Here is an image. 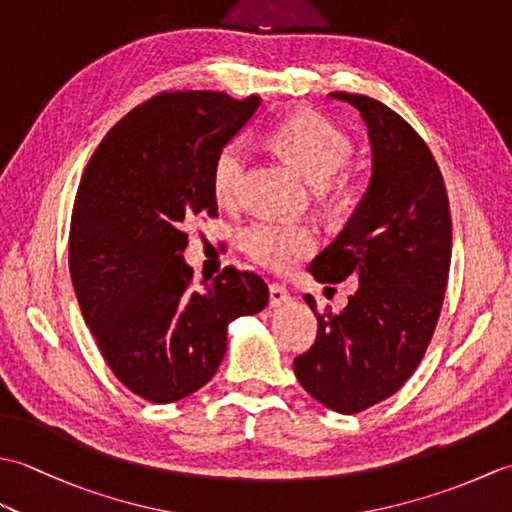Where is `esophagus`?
Here are the masks:
<instances>
[{
  "label": "esophagus",
  "mask_w": 512,
  "mask_h": 512,
  "mask_svg": "<svg viewBox=\"0 0 512 512\" xmlns=\"http://www.w3.org/2000/svg\"><path fill=\"white\" fill-rule=\"evenodd\" d=\"M268 292H270V306H273V308L286 306V303L290 301V292L286 290V286L270 284V286H268Z\"/></svg>",
  "instance_id": "esophagus-1"
}]
</instances>
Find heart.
Wrapping results in <instances>:
<instances>
[{
    "label": "heart",
    "instance_id": "1",
    "mask_svg": "<svg viewBox=\"0 0 512 512\" xmlns=\"http://www.w3.org/2000/svg\"><path fill=\"white\" fill-rule=\"evenodd\" d=\"M270 143L317 187H323L352 158L350 138L330 121L310 112L279 121L270 129ZM248 162L250 154L242 140H228L217 149L211 165V189L217 202L231 204L237 200ZM239 244L259 266L284 273L317 248V233L303 224L257 220L239 233Z\"/></svg>",
    "mask_w": 512,
    "mask_h": 512
}]
</instances>
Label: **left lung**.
<instances>
[{
    "label": "left lung",
    "instance_id": "1",
    "mask_svg": "<svg viewBox=\"0 0 512 512\" xmlns=\"http://www.w3.org/2000/svg\"><path fill=\"white\" fill-rule=\"evenodd\" d=\"M367 123L374 173L339 237L314 257L321 284L358 290L341 312H317L314 345L295 358L301 387L339 413L365 411L416 372L436 330L451 266L447 187L427 143L405 118L365 94L332 92Z\"/></svg>",
    "mask_w": 512,
    "mask_h": 512
}]
</instances>
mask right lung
<instances>
[{
	"mask_svg": "<svg viewBox=\"0 0 512 512\" xmlns=\"http://www.w3.org/2000/svg\"><path fill=\"white\" fill-rule=\"evenodd\" d=\"M262 99L162 92L118 121L76 191L70 277L114 376L149 402H176L215 376L228 323L268 303L266 281L226 266L202 290L184 264L195 215H217L211 165Z\"/></svg>",
	"mask_w": 512,
	"mask_h": 512,
	"instance_id": "obj_1",
	"label": "right lung"
}]
</instances>
